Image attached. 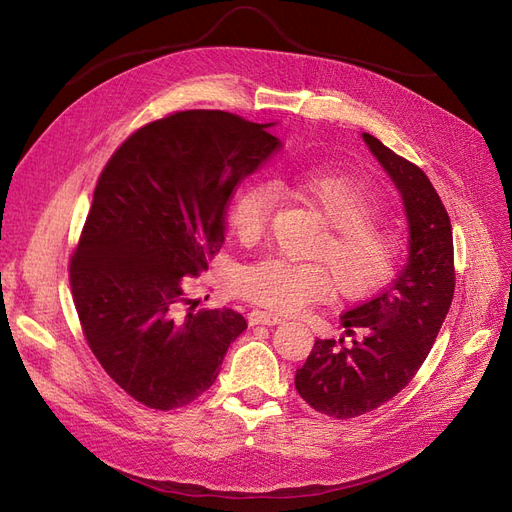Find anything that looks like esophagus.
Here are the masks:
<instances>
[{
    "label": "esophagus",
    "mask_w": 512,
    "mask_h": 512,
    "mask_svg": "<svg viewBox=\"0 0 512 512\" xmlns=\"http://www.w3.org/2000/svg\"><path fill=\"white\" fill-rule=\"evenodd\" d=\"M247 320H250L252 327H256V324H280L282 322V318L277 314L262 312V309H252V312L247 314Z\"/></svg>",
    "instance_id": "esophagus-1"
}]
</instances>
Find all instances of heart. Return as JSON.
<instances>
[{
  "mask_svg": "<svg viewBox=\"0 0 512 512\" xmlns=\"http://www.w3.org/2000/svg\"><path fill=\"white\" fill-rule=\"evenodd\" d=\"M284 185L297 192L329 224L309 256L320 262H294L269 256L235 273V292L273 312L292 314L307 303L337 294L363 299L391 280L401 241L374 215L378 198L369 185L346 170L292 168ZM277 194L269 183H250L232 198L228 224L243 245L265 237Z\"/></svg>",
  "mask_w": 512,
  "mask_h": 512,
  "instance_id": "heart-1",
  "label": "heart"
}]
</instances>
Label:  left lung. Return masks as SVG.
Here are the masks:
<instances>
[{"label": "left lung", "mask_w": 512, "mask_h": 512, "mask_svg": "<svg viewBox=\"0 0 512 512\" xmlns=\"http://www.w3.org/2000/svg\"><path fill=\"white\" fill-rule=\"evenodd\" d=\"M369 151L404 200L408 260L397 280L339 316L353 337L316 339L294 376L299 395L316 412L354 418L393 399L414 378L436 342L455 292L453 228L442 200L416 164L363 132Z\"/></svg>", "instance_id": "1"}]
</instances>
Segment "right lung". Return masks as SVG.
<instances>
[{"mask_svg": "<svg viewBox=\"0 0 512 512\" xmlns=\"http://www.w3.org/2000/svg\"><path fill=\"white\" fill-rule=\"evenodd\" d=\"M224 111H179L136 130L104 166L70 260L76 314L96 359L156 410L188 406L247 329L232 309L183 312V280L220 252L237 185L280 138Z\"/></svg>", "mask_w": 512, "mask_h": 512, "instance_id": "obj_1", "label": "right lung"}]
</instances>
